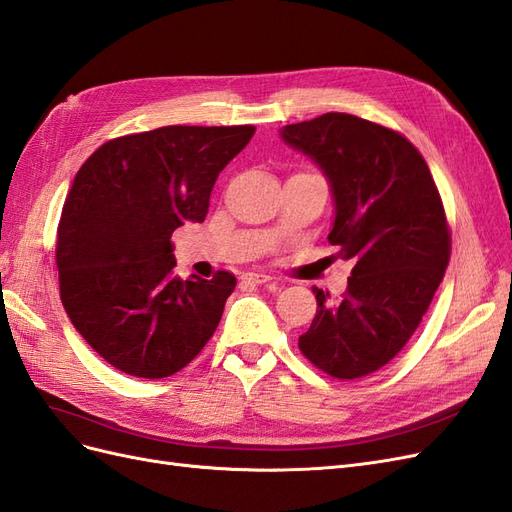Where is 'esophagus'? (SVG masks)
I'll list each match as a JSON object with an SVG mask.
<instances>
[{"mask_svg":"<svg viewBox=\"0 0 512 512\" xmlns=\"http://www.w3.org/2000/svg\"><path fill=\"white\" fill-rule=\"evenodd\" d=\"M243 280L245 282H252V284H267V282H273L275 277L262 273V271H250V273L243 275Z\"/></svg>","mask_w":512,"mask_h":512,"instance_id":"obj_1","label":"esophagus"}]
</instances>
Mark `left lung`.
Here are the masks:
<instances>
[{
    "mask_svg": "<svg viewBox=\"0 0 512 512\" xmlns=\"http://www.w3.org/2000/svg\"><path fill=\"white\" fill-rule=\"evenodd\" d=\"M280 136L327 177L329 243L354 262L344 297L314 288L318 309L299 348L333 378L374 374L421 324L451 258L438 188L408 138L356 115L324 113Z\"/></svg>",
    "mask_w": 512,
    "mask_h": 512,
    "instance_id": "1",
    "label": "left lung"
}]
</instances>
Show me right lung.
Listing matches in <instances>:
<instances>
[{"label":"right lung","mask_w":512,"mask_h":512,"mask_svg":"<svg viewBox=\"0 0 512 512\" xmlns=\"http://www.w3.org/2000/svg\"><path fill=\"white\" fill-rule=\"evenodd\" d=\"M254 132L164 126L113 138L76 173L57 228L61 303L123 374L173 376L218 329L235 275L179 280L170 235L205 220L215 179Z\"/></svg>","instance_id":"add662e5"}]
</instances>
